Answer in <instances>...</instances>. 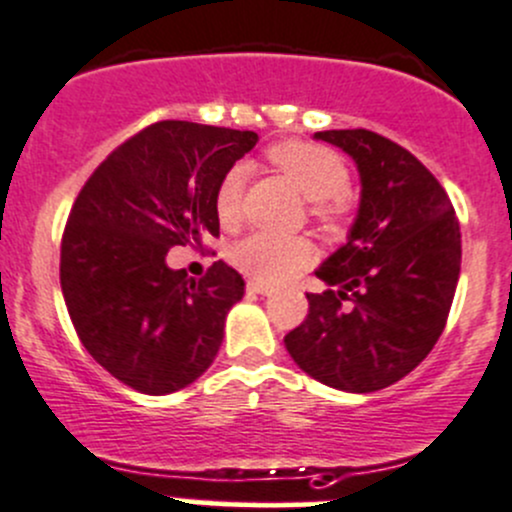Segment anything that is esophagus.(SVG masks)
Here are the masks:
<instances>
[{"instance_id":"34e87169","label":"esophagus","mask_w":512,"mask_h":512,"mask_svg":"<svg viewBox=\"0 0 512 512\" xmlns=\"http://www.w3.org/2000/svg\"><path fill=\"white\" fill-rule=\"evenodd\" d=\"M246 288H249L251 293H261V296H268V293H271V288H268L266 283H261V281H254V278H251V281L246 283Z\"/></svg>"}]
</instances>
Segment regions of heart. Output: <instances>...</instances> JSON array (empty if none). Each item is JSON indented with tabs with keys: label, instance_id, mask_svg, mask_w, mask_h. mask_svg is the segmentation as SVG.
I'll return each mask as SVG.
<instances>
[{
	"label": "heart",
	"instance_id": "b5f03b06",
	"mask_svg": "<svg viewBox=\"0 0 512 512\" xmlns=\"http://www.w3.org/2000/svg\"><path fill=\"white\" fill-rule=\"evenodd\" d=\"M268 161L306 196L313 204V214L333 219L341 214L343 204L338 199L348 186V169L336 151L306 141H283L268 149ZM244 164H234L216 186V216L224 226H234L241 219V199L246 186ZM313 258L311 241L303 236H278L268 231H256L231 249V261L256 281L278 283L308 266Z\"/></svg>",
	"mask_w": 512,
	"mask_h": 512
}]
</instances>
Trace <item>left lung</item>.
Wrapping results in <instances>:
<instances>
[{
  "label": "left lung",
  "mask_w": 512,
  "mask_h": 512,
  "mask_svg": "<svg viewBox=\"0 0 512 512\" xmlns=\"http://www.w3.org/2000/svg\"><path fill=\"white\" fill-rule=\"evenodd\" d=\"M356 161L361 201L346 244L306 293L308 316L283 343L301 371L348 393L393 386L433 351L460 276V226L433 174L368 129L316 131Z\"/></svg>",
  "instance_id": "1"
}]
</instances>
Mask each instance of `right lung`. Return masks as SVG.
Here are the masks:
<instances>
[{
    "mask_svg": "<svg viewBox=\"0 0 512 512\" xmlns=\"http://www.w3.org/2000/svg\"><path fill=\"white\" fill-rule=\"evenodd\" d=\"M256 141L254 131L159 121L111 151L74 201L64 301L91 358L134 391H181L219 353L244 278L216 261L196 281L166 254L219 236L216 186Z\"/></svg>",
    "mask_w": 512,
    "mask_h": 512,
    "instance_id": "obj_1",
    "label": "right lung"
}]
</instances>
